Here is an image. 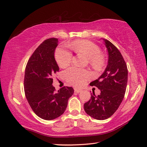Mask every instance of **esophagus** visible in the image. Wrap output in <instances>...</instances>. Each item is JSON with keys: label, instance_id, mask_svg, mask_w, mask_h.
Returning <instances> with one entry per match:
<instances>
[{"label": "esophagus", "instance_id": "esophagus-1", "mask_svg": "<svg viewBox=\"0 0 147 147\" xmlns=\"http://www.w3.org/2000/svg\"><path fill=\"white\" fill-rule=\"evenodd\" d=\"M74 91H75V92H76V93H80L81 91H82V89H78V88H75Z\"/></svg>", "mask_w": 147, "mask_h": 147}]
</instances>
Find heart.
<instances>
[{"mask_svg":"<svg viewBox=\"0 0 147 147\" xmlns=\"http://www.w3.org/2000/svg\"><path fill=\"white\" fill-rule=\"evenodd\" d=\"M77 53L83 54L88 57L89 62L96 70H100L104 65V60L101 55L99 48L92 42L86 40H77L68 45ZM55 58L61 68H65L71 61L72 54L64 48H58L55 53ZM65 77L70 84L76 87H81L87 82L90 74L86 70L71 67L65 71Z\"/></svg>","mask_w":147,"mask_h":147,"instance_id":"1","label":"heart"}]
</instances>
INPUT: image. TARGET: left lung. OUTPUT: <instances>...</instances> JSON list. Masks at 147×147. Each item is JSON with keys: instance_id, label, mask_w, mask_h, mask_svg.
Instances as JSON below:
<instances>
[{"instance_id": "1", "label": "left lung", "mask_w": 147, "mask_h": 147, "mask_svg": "<svg viewBox=\"0 0 147 147\" xmlns=\"http://www.w3.org/2000/svg\"><path fill=\"white\" fill-rule=\"evenodd\" d=\"M108 51V61L103 74L90 86L100 90L96 96L91 93L90 99L84 104V110L92 118L104 120L111 116L118 109L125 96L128 82V68L125 60L115 45L102 39Z\"/></svg>"}]
</instances>
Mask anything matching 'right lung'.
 I'll return each instance as SVG.
<instances>
[{
    "mask_svg": "<svg viewBox=\"0 0 147 147\" xmlns=\"http://www.w3.org/2000/svg\"><path fill=\"white\" fill-rule=\"evenodd\" d=\"M58 42L55 38L45 40L32 53L25 69L26 97L36 115L45 120L62 115L74 92L71 87H61L56 92L52 85V77L59 71L54 57Z\"/></svg>",
    "mask_w": 147,
    "mask_h": 147,
    "instance_id": "right-lung-1",
    "label": "right lung"
}]
</instances>
